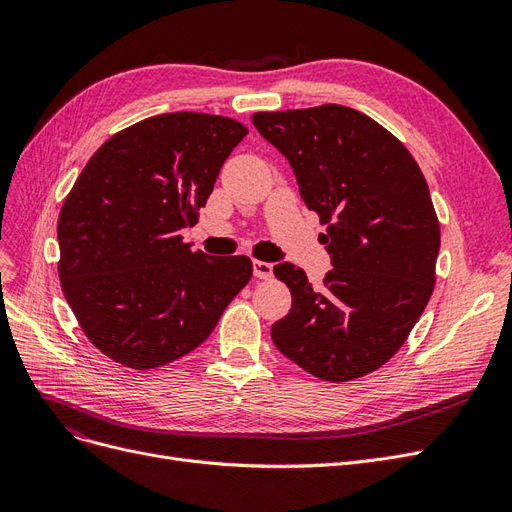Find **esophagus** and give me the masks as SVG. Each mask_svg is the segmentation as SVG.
Returning <instances> with one entry per match:
<instances>
[{
	"label": "esophagus",
	"instance_id": "obj_1",
	"mask_svg": "<svg viewBox=\"0 0 512 512\" xmlns=\"http://www.w3.org/2000/svg\"><path fill=\"white\" fill-rule=\"evenodd\" d=\"M254 275L258 280H269L273 275V265L271 262H262V260H254Z\"/></svg>",
	"mask_w": 512,
	"mask_h": 512
}]
</instances>
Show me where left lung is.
<instances>
[{"mask_svg": "<svg viewBox=\"0 0 512 512\" xmlns=\"http://www.w3.org/2000/svg\"><path fill=\"white\" fill-rule=\"evenodd\" d=\"M288 158L333 269L322 286L303 269H273L292 294L271 339L327 382L363 378L406 344L436 284L440 222L412 153L378 121L339 104L254 113Z\"/></svg>", "mask_w": 512, "mask_h": 512, "instance_id": "obj_1", "label": "left lung"}]
</instances>
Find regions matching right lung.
<instances>
[{
    "label": "right lung",
    "mask_w": 512,
    "mask_h": 512,
    "mask_svg": "<svg viewBox=\"0 0 512 512\" xmlns=\"http://www.w3.org/2000/svg\"><path fill=\"white\" fill-rule=\"evenodd\" d=\"M247 128L207 113H164L113 134L59 211V282L83 333L132 369L198 348L252 277L247 256L192 252L220 168Z\"/></svg>",
    "instance_id": "1"
}]
</instances>
